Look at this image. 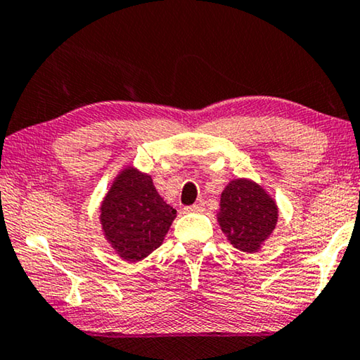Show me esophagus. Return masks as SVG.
Wrapping results in <instances>:
<instances>
[{
  "mask_svg": "<svg viewBox=\"0 0 360 360\" xmlns=\"http://www.w3.org/2000/svg\"><path fill=\"white\" fill-rule=\"evenodd\" d=\"M204 202H197L194 205L184 207V212H187V214H199V212H204Z\"/></svg>",
  "mask_w": 360,
  "mask_h": 360,
  "instance_id": "obj_1",
  "label": "esophagus"
}]
</instances>
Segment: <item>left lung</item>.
Wrapping results in <instances>:
<instances>
[{"mask_svg":"<svg viewBox=\"0 0 360 360\" xmlns=\"http://www.w3.org/2000/svg\"><path fill=\"white\" fill-rule=\"evenodd\" d=\"M220 229L240 251L256 252L279 219L276 200L250 179H233L220 197Z\"/></svg>","mask_w":360,"mask_h":360,"instance_id":"obj_1","label":"left lung"}]
</instances>
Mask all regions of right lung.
Wrapping results in <instances>:
<instances>
[{
	"instance_id": "right-lung-1",
	"label": "right lung",
	"mask_w": 360,
	"mask_h": 360,
	"mask_svg": "<svg viewBox=\"0 0 360 360\" xmlns=\"http://www.w3.org/2000/svg\"><path fill=\"white\" fill-rule=\"evenodd\" d=\"M105 240L125 261H140L161 246L176 210L155 189L151 176L125 168L101 204Z\"/></svg>"
}]
</instances>
